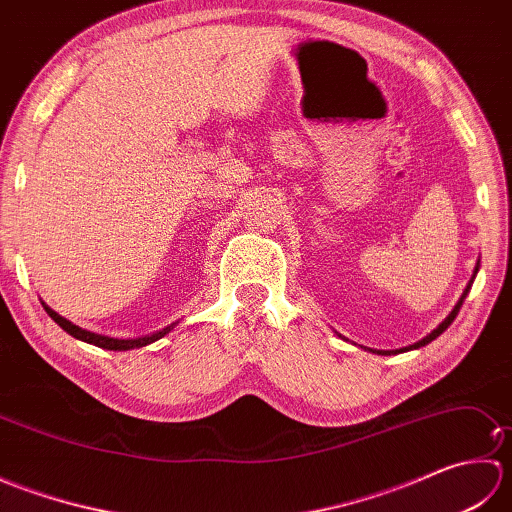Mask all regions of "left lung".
<instances>
[{"mask_svg": "<svg viewBox=\"0 0 512 512\" xmlns=\"http://www.w3.org/2000/svg\"><path fill=\"white\" fill-rule=\"evenodd\" d=\"M477 270H480V262H477V266H475V273H473V277H471V281H469V286L464 288V292H462V297H460V301L455 303V308L451 310V314L447 319H444L436 330H433L431 334H427L424 336V339H420L418 343H413V345H409V347H400V350H369V352H374V354H383V356H394V354H400V352H409V350H418V347H424V345H429L433 339H438V336L449 328V325L453 323V319L458 317V312H460V308H462V303H464V299H466V295H469V290H471V286H473V279H475V275H477ZM341 336V334H339ZM343 339V336H341ZM363 347V345H361Z\"/></svg>", "mask_w": 512, "mask_h": 512, "instance_id": "left-lung-1", "label": "left lung"}]
</instances>
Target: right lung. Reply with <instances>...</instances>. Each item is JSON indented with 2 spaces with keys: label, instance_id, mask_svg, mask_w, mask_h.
I'll return each instance as SVG.
<instances>
[{
  "label": "right lung",
  "instance_id": "right-lung-1",
  "mask_svg": "<svg viewBox=\"0 0 512 512\" xmlns=\"http://www.w3.org/2000/svg\"><path fill=\"white\" fill-rule=\"evenodd\" d=\"M41 306L46 308V312L50 314V319L59 325V328H63L65 332H68L70 336H74V339H79L83 343H90V345H96V347H103V350H114V352H127V350H138V347H145V345H151L160 341L162 336H167L173 328H176V323L167 325V328L162 330H156L151 334H145V336H136V339H114V336H105V334H96V332H90V330H83L79 328V325H74L72 321H68L65 317H61L59 312H54L50 306H46V303L41 301Z\"/></svg>",
  "mask_w": 512,
  "mask_h": 512
}]
</instances>
